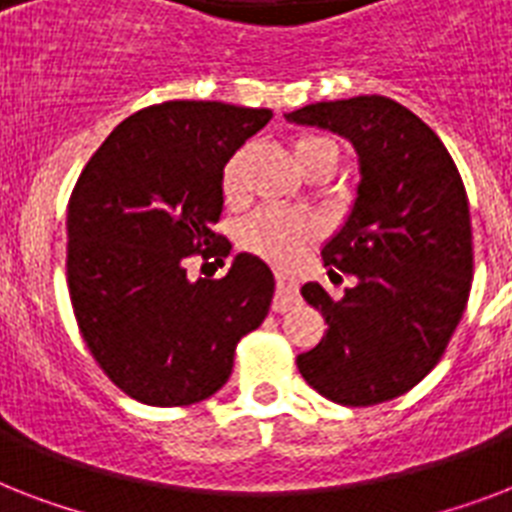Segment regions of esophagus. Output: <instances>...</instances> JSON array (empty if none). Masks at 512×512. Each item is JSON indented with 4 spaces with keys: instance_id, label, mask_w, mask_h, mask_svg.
I'll list each match as a JSON object with an SVG mask.
<instances>
[{
    "instance_id": "34e87169",
    "label": "esophagus",
    "mask_w": 512,
    "mask_h": 512,
    "mask_svg": "<svg viewBox=\"0 0 512 512\" xmlns=\"http://www.w3.org/2000/svg\"><path fill=\"white\" fill-rule=\"evenodd\" d=\"M300 303V287L295 279H289L284 273L276 276V300H273V311H289L292 305Z\"/></svg>"
}]
</instances>
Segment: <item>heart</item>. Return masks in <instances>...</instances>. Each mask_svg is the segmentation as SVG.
Segmentation results:
<instances>
[{
    "mask_svg": "<svg viewBox=\"0 0 512 512\" xmlns=\"http://www.w3.org/2000/svg\"><path fill=\"white\" fill-rule=\"evenodd\" d=\"M292 154L300 170H308L321 156H332L337 162V146L324 135H297L292 140ZM247 148H239L225 162L220 175V188L228 204H239L244 199V170H247ZM319 236V223L308 215H295L284 209H260L239 228V244L252 255L263 257L268 263L287 268L295 265L303 249Z\"/></svg>",
    "mask_w": 512,
    "mask_h": 512,
    "instance_id": "heart-1",
    "label": "heart"
}]
</instances>
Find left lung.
Listing matches in <instances>:
<instances>
[{
	"label": "left lung",
	"instance_id": "left-lung-1",
	"mask_svg": "<svg viewBox=\"0 0 512 512\" xmlns=\"http://www.w3.org/2000/svg\"><path fill=\"white\" fill-rule=\"evenodd\" d=\"M289 122L337 132L358 154L356 201L321 257L332 281L353 276L340 300L308 281L327 335L297 356L321 396L372 406L404 396L441 361L468 305L473 233L468 193L438 135L382 95L311 103Z\"/></svg>",
	"mask_w": 512,
	"mask_h": 512
}]
</instances>
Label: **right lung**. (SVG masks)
Returning <instances> with one entry per match:
<instances>
[{
    "label": "right lung",
    "mask_w": 512,
    "mask_h": 512,
    "mask_svg": "<svg viewBox=\"0 0 512 512\" xmlns=\"http://www.w3.org/2000/svg\"><path fill=\"white\" fill-rule=\"evenodd\" d=\"M268 108L170 100L124 119L68 201V295L87 348L116 388L148 406H188L223 388L233 350L263 324L271 268L233 257L191 281L185 260L231 255L212 231L225 162L271 122Z\"/></svg>",
    "instance_id": "right-lung-1"
}]
</instances>
